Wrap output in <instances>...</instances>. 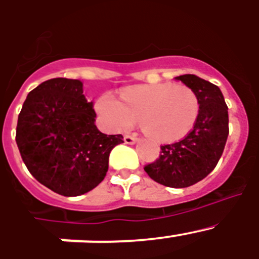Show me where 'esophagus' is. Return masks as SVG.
<instances>
[{
  "mask_svg": "<svg viewBox=\"0 0 259 259\" xmlns=\"http://www.w3.org/2000/svg\"><path fill=\"white\" fill-rule=\"evenodd\" d=\"M124 143L128 144V145H134V144L137 143V137L130 136V135H125V136H124Z\"/></svg>",
  "mask_w": 259,
  "mask_h": 259,
  "instance_id": "obj_1",
  "label": "esophagus"
}]
</instances>
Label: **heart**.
<instances>
[{
  "label": "heart",
  "mask_w": 259,
  "mask_h": 259,
  "mask_svg": "<svg viewBox=\"0 0 259 259\" xmlns=\"http://www.w3.org/2000/svg\"><path fill=\"white\" fill-rule=\"evenodd\" d=\"M119 100L105 93L96 101V111L111 131L128 130L141 118V127L162 143L182 140L193 130L200 113L196 93L183 85L145 84L125 89Z\"/></svg>",
  "instance_id": "1"
}]
</instances>
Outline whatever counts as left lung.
<instances>
[{"label":"left lung","instance_id":"1","mask_svg":"<svg viewBox=\"0 0 259 259\" xmlns=\"http://www.w3.org/2000/svg\"><path fill=\"white\" fill-rule=\"evenodd\" d=\"M175 79L197 96V122L185 139L161 146L159 158L144 170L159 184L187 188L205 179L222 157L228 137V107L221 89L207 80L191 74Z\"/></svg>","mask_w":259,"mask_h":259}]
</instances>
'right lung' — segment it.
<instances>
[{"mask_svg": "<svg viewBox=\"0 0 259 259\" xmlns=\"http://www.w3.org/2000/svg\"><path fill=\"white\" fill-rule=\"evenodd\" d=\"M95 122L80 80L56 77L31 91L18 116L17 145L32 176L66 197L96 188L123 136L102 134Z\"/></svg>", "mask_w": 259, "mask_h": 259, "instance_id": "add662e5", "label": "right lung"}]
</instances>
